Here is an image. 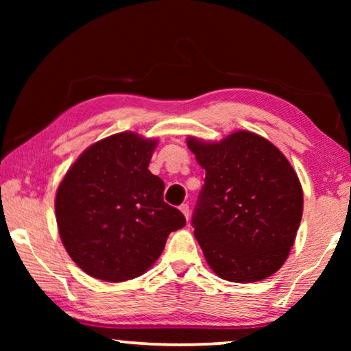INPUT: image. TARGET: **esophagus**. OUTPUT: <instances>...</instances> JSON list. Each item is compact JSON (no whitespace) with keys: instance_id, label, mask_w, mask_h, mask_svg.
Listing matches in <instances>:
<instances>
[{"instance_id":"obj_1","label":"esophagus","mask_w":351,"mask_h":351,"mask_svg":"<svg viewBox=\"0 0 351 351\" xmlns=\"http://www.w3.org/2000/svg\"><path fill=\"white\" fill-rule=\"evenodd\" d=\"M180 210L184 213V217H186V219H189V204H181L180 206Z\"/></svg>"}]
</instances>
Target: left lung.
Returning <instances> with one entry per match:
<instances>
[{
    "instance_id": "obj_1",
    "label": "left lung",
    "mask_w": 351,
    "mask_h": 351,
    "mask_svg": "<svg viewBox=\"0 0 351 351\" xmlns=\"http://www.w3.org/2000/svg\"><path fill=\"white\" fill-rule=\"evenodd\" d=\"M206 170L192 226L207 263L229 282L274 274L294 245L304 212L299 178L268 139L235 132L221 142L189 138Z\"/></svg>"
}]
</instances>
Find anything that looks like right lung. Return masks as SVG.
Segmentation results:
<instances>
[{
    "mask_svg": "<svg viewBox=\"0 0 351 351\" xmlns=\"http://www.w3.org/2000/svg\"><path fill=\"white\" fill-rule=\"evenodd\" d=\"M156 139L117 133L93 144L71 165L56 195L63 246L88 276L105 282L139 277L186 226L165 203L164 181L148 170Z\"/></svg>",
    "mask_w": 351,
    "mask_h": 351,
    "instance_id": "right-lung-1",
    "label": "right lung"
}]
</instances>
